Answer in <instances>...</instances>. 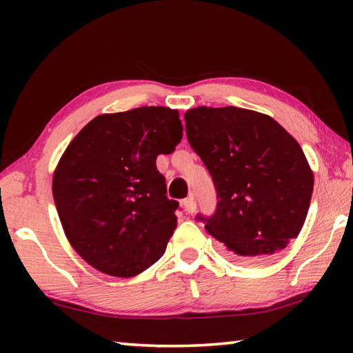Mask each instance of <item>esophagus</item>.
<instances>
[{
  "label": "esophagus",
  "mask_w": 353,
  "mask_h": 353,
  "mask_svg": "<svg viewBox=\"0 0 353 353\" xmlns=\"http://www.w3.org/2000/svg\"><path fill=\"white\" fill-rule=\"evenodd\" d=\"M183 205H185V210H187V213H194L196 212V199L193 198V196H188L187 199L183 201Z\"/></svg>",
  "instance_id": "obj_1"
}]
</instances>
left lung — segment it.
Returning a JSON list of instances; mask_svg holds the SVG:
<instances>
[{
  "instance_id": "left-lung-1",
  "label": "left lung",
  "mask_w": 353,
  "mask_h": 353,
  "mask_svg": "<svg viewBox=\"0 0 353 353\" xmlns=\"http://www.w3.org/2000/svg\"><path fill=\"white\" fill-rule=\"evenodd\" d=\"M187 139L216 188V210L198 214L234 259H272L305 223L313 172L302 148L263 113L196 107L185 113Z\"/></svg>"
}]
</instances>
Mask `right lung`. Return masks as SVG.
<instances>
[{
	"label": "right lung",
	"instance_id": "right-lung-1",
	"mask_svg": "<svg viewBox=\"0 0 353 353\" xmlns=\"http://www.w3.org/2000/svg\"><path fill=\"white\" fill-rule=\"evenodd\" d=\"M182 139L179 112L168 107L99 115L65 149L52 196L68 241L88 265L134 277L165 254L176 229L159 154Z\"/></svg>",
	"mask_w": 353,
	"mask_h": 353
}]
</instances>
